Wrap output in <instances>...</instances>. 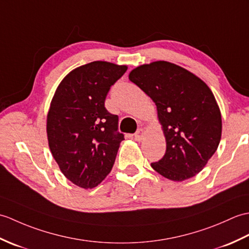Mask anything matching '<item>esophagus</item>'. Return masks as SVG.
I'll return each instance as SVG.
<instances>
[{"mask_svg": "<svg viewBox=\"0 0 249 249\" xmlns=\"http://www.w3.org/2000/svg\"><path fill=\"white\" fill-rule=\"evenodd\" d=\"M143 135H145V132H143V130L142 129H139V130L136 131V133L134 134V140L136 142H141L142 140Z\"/></svg>", "mask_w": 249, "mask_h": 249, "instance_id": "obj_1", "label": "esophagus"}]
</instances>
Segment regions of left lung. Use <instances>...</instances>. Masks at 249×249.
<instances>
[{
  "label": "left lung",
  "mask_w": 249,
  "mask_h": 249,
  "mask_svg": "<svg viewBox=\"0 0 249 249\" xmlns=\"http://www.w3.org/2000/svg\"><path fill=\"white\" fill-rule=\"evenodd\" d=\"M156 103L166 152L151 167L165 178L184 181L200 173L222 136V115L211 89L186 69L164 60L129 74Z\"/></svg>",
  "instance_id": "left-lung-1"
}]
</instances>
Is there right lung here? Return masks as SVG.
<instances>
[{
    "label": "right lung",
    "instance_id": "1",
    "mask_svg": "<svg viewBox=\"0 0 249 249\" xmlns=\"http://www.w3.org/2000/svg\"><path fill=\"white\" fill-rule=\"evenodd\" d=\"M128 69L107 62L75 68L60 82L47 117L50 150L72 183L92 189L112 170L120 142L118 116L104 107L109 88Z\"/></svg>",
    "mask_w": 249,
    "mask_h": 249
}]
</instances>
